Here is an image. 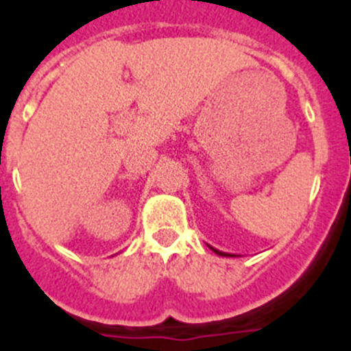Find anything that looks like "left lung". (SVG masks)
Returning <instances> with one entry per match:
<instances>
[{
    "instance_id": "8db88e82",
    "label": "left lung",
    "mask_w": 351,
    "mask_h": 351,
    "mask_svg": "<svg viewBox=\"0 0 351 351\" xmlns=\"http://www.w3.org/2000/svg\"><path fill=\"white\" fill-rule=\"evenodd\" d=\"M210 250H213L214 253H216V255H219V256H235V255H230V253H223V251H219V250H214V247H210Z\"/></svg>"
}]
</instances>
